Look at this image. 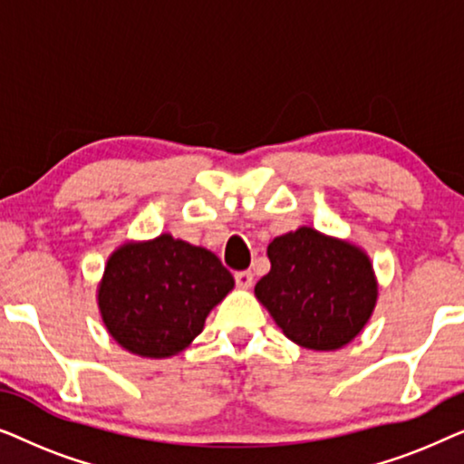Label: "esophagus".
<instances>
[{
    "label": "esophagus",
    "instance_id": "esophagus-1",
    "mask_svg": "<svg viewBox=\"0 0 464 464\" xmlns=\"http://www.w3.org/2000/svg\"><path fill=\"white\" fill-rule=\"evenodd\" d=\"M234 278H237L238 287H243V289H249L251 285H253V272H249V270L237 272V275H234Z\"/></svg>",
    "mask_w": 464,
    "mask_h": 464
}]
</instances>
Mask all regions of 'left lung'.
<instances>
[{"mask_svg":"<svg viewBox=\"0 0 464 464\" xmlns=\"http://www.w3.org/2000/svg\"><path fill=\"white\" fill-rule=\"evenodd\" d=\"M268 257L256 297L291 342L335 351L357 338L378 297L363 249L302 226L272 240Z\"/></svg>","mask_w":464,"mask_h":464,"instance_id":"obj_1","label":"left lung"}]
</instances>
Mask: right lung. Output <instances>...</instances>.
Listing matches in <instances>:
<instances>
[{"mask_svg":"<svg viewBox=\"0 0 464 464\" xmlns=\"http://www.w3.org/2000/svg\"><path fill=\"white\" fill-rule=\"evenodd\" d=\"M232 287L230 270L215 253L160 234L111 253L97 300L120 346L139 357L164 359L189 346Z\"/></svg>","mask_w":464,"mask_h":464,"instance_id":"add662e5","label":"right lung"}]
</instances>
